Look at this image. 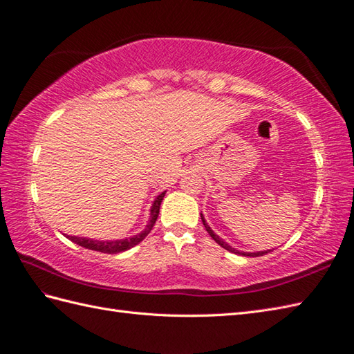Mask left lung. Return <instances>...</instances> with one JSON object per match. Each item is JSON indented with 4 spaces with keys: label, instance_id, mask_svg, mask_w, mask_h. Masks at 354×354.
I'll list each match as a JSON object with an SVG mask.
<instances>
[{
    "label": "left lung",
    "instance_id": "left-lung-1",
    "mask_svg": "<svg viewBox=\"0 0 354 354\" xmlns=\"http://www.w3.org/2000/svg\"><path fill=\"white\" fill-rule=\"evenodd\" d=\"M201 217H202V221H203V226H205V229H207V232L211 235V238L212 240H214L218 245H221V248L223 249H226L227 252H232V253H238V254H243V257H262V254H266V253H268V252H271V250H262V252H240V250H236V249H234L232 245H229L226 241H223L221 240V238L217 235V234H214V231H212V229L209 227V225L207 223V221H205V217H203V214L201 212Z\"/></svg>",
    "mask_w": 354,
    "mask_h": 354
}]
</instances>
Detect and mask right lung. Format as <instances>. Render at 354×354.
I'll return each instance as SVG.
<instances>
[{
	"label": "right lung",
	"mask_w": 354,
	"mask_h": 354,
	"mask_svg": "<svg viewBox=\"0 0 354 354\" xmlns=\"http://www.w3.org/2000/svg\"><path fill=\"white\" fill-rule=\"evenodd\" d=\"M164 194L166 192H162L161 194H158L155 197V201L151 207V217L149 221H147L146 227L143 229L142 232L131 236V238H123V240H113V241H100V240H92V238H84V236H71L68 235V238L71 241H73L75 244L81 245V248H86L90 250H96V252H102V253H120V252H125L131 248H134L138 243H142L145 238L152 231V227L155 225V221L158 218L160 214V205L164 199Z\"/></svg>",
	"instance_id": "obj_1"
}]
</instances>
